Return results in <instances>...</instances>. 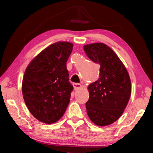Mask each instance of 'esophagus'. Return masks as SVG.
Masks as SVG:
<instances>
[{
	"label": "esophagus",
	"instance_id": "34e87169",
	"mask_svg": "<svg viewBox=\"0 0 153 153\" xmlns=\"http://www.w3.org/2000/svg\"><path fill=\"white\" fill-rule=\"evenodd\" d=\"M73 86H74V88L75 91H77V90L80 89L82 87L81 84H78V83H74V84H73Z\"/></svg>",
	"mask_w": 153,
	"mask_h": 153
}]
</instances>
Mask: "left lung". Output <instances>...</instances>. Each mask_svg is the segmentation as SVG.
<instances>
[{"instance_id": "left-lung-1", "label": "left lung", "mask_w": 153, "mask_h": 153, "mask_svg": "<svg viewBox=\"0 0 153 153\" xmlns=\"http://www.w3.org/2000/svg\"><path fill=\"white\" fill-rule=\"evenodd\" d=\"M90 59L100 65L99 78L89 84L86 111L94 124L110 125L124 112L131 94L130 77L116 53L103 43L84 46Z\"/></svg>"}]
</instances>
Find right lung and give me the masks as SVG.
Listing matches in <instances>:
<instances>
[{"instance_id":"right-lung-1","label":"right lung","mask_w":153,"mask_h":153,"mask_svg":"<svg viewBox=\"0 0 153 153\" xmlns=\"http://www.w3.org/2000/svg\"><path fill=\"white\" fill-rule=\"evenodd\" d=\"M73 46L68 42L53 43L34 58L24 72V102L34 117L45 124L59 120L69 103L74 87L66 65Z\"/></svg>"}]
</instances>
